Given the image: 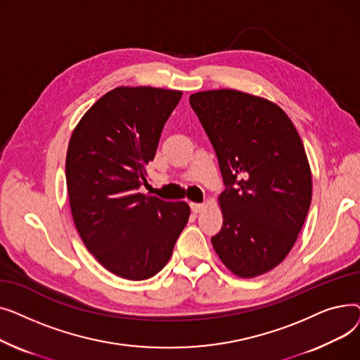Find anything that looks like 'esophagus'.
<instances>
[{
	"label": "esophagus",
	"instance_id": "1",
	"mask_svg": "<svg viewBox=\"0 0 360 360\" xmlns=\"http://www.w3.org/2000/svg\"><path fill=\"white\" fill-rule=\"evenodd\" d=\"M190 207H191V212L193 213H200L202 209H204V204H198V202H190Z\"/></svg>",
	"mask_w": 360,
	"mask_h": 360
}]
</instances>
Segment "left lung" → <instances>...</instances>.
I'll return each instance as SVG.
<instances>
[{"label":"left lung","mask_w":360,"mask_h":360,"mask_svg":"<svg viewBox=\"0 0 360 360\" xmlns=\"http://www.w3.org/2000/svg\"><path fill=\"white\" fill-rule=\"evenodd\" d=\"M190 103L226 185L213 248L238 277L261 276L288 257L309 210L312 176L304 143L285 110L254 94L205 90L191 94Z\"/></svg>","instance_id":"1"}]
</instances>
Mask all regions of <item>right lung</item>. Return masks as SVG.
Wrapping results in <instances>:
<instances>
[{
  "label": "right lung",
  "instance_id": "add662e5",
  "mask_svg": "<svg viewBox=\"0 0 360 360\" xmlns=\"http://www.w3.org/2000/svg\"><path fill=\"white\" fill-rule=\"evenodd\" d=\"M179 90L117 87L74 128L65 160L70 209L86 248L127 280L158 274L190 217L185 201L139 193Z\"/></svg>",
  "mask_w": 360,
  "mask_h": 360
}]
</instances>
